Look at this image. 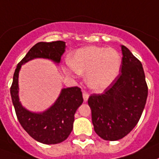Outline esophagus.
<instances>
[{"instance_id": "1", "label": "esophagus", "mask_w": 159, "mask_h": 159, "mask_svg": "<svg viewBox=\"0 0 159 159\" xmlns=\"http://www.w3.org/2000/svg\"><path fill=\"white\" fill-rule=\"evenodd\" d=\"M89 95L87 92H84V93H83V98H84V102H87L88 99H89Z\"/></svg>"}]
</instances>
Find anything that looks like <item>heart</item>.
Instances as JSON below:
<instances>
[{
    "mask_svg": "<svg viewBox=\"0 0 159 159\" xmlns=\"http://www.w3.org/2000/svg\"><path fill=\"white\" fill-rule=\"evenodd\" d=\"M67 72L86 73V82L90 89L102 91L119 75L122 66L120 54L113 48L89 46L76 50L69 60Z\"/></svg>",
    "mask_w": 159,
    "mask_h": 159,
    "instance_id": "1",
    "label": "heart"
}]
</instances>
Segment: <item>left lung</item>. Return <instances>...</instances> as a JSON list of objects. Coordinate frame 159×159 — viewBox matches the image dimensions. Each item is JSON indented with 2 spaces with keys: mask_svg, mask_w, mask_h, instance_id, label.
Masks as SVG:
<instances>
[{
  "mask_svg": "<svg viewBox=\"0 0 159 159\" xmlns=\"http://www.w3.org/2000/svg\"><path fill=\"white\" fill-rule=\"evenodd\" d=\"M121 49V73L103 93L92 94L88 100L94 131L106 141H118L135 128L148 96L142 64L127 47Z\"/></svg>",
  "mask_w": 159,
  "mask_h": 159,
  "instance_id": "1",
  "label": "left lung"
}]
</instances>
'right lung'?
Wrapping results in <instances>:
<instances>
[{
    "label": "right lung",
    "mask_w": 159,
    "mask_h": 159,
    "mask_svg": "<svg viewBox=\"0 0 159 159\" xmlns=\"http://www.w3.org/2000/svg\"><path fill=\"white\" fill-rule=\"evenodd\" d=\"M65 48V42L61 40L35 44L17 66L10 87L12 102L21 126L35 141L46 145L62 142L70 134L75 111L84 101L81 89L79 87L62 89L54 104L47 111L31 112L19 102L18 73L22 65L34 58L50 59L59 63Z\"/></svg>",
    "instance_id": "obj_1"
}]
</instances>
